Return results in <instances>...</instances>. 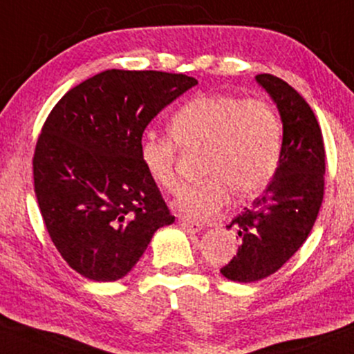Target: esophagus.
I'll list each match as a JSON object with an SVG mask.
<instances>
[{"instance_id": "34e87169", "label": "esophagus", "mask_w": 354, "mask_h": 354, "mask_svg": "<svg viewBox=\"0 0 354 354\" xmlns=\"http://www.w3.org/2000/svg\"><path fill=\"white\" fill-rule=\"evenodd\" d=\"M178 224H180V227L183 229V231H186L189 234L199 232L203 229L201 223H196V221H189V219H178Z\"/></svg>"}]
</instances>
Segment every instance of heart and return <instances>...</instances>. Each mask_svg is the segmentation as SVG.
Wrapping results in <instances>:
<instances>
[{
  "mask_svg": "<svg viewBox=\"0 0 354 354\" xmlns=\"http://www.w3.org/2000/svg\"><path fill=\"white\" fill-rule=\"evenodd\" d=\"M169 135L150 131L140 143V158L153 183L168 193L180 188L178 147L204 150V180L183 189L174 206L189 219H207L236 193L249 198L275 176L283 129L274 105L261 97L204 93L181 105L168 123Z\"/></svg>",
  "mask_w": 354,
  "mask_h": 354,
  "instance_id": "obj_1",
  "label": "heart"
}]
</instances>
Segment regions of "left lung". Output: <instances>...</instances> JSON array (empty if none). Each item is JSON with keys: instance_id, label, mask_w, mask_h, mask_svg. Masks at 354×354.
<instances>
[{"instance_id": "left-lung-1", "label": "left lung", "mask_w": 354, "mask_h": 354, "mask_svg": "<svg viewBox=\"0 0 354 354\" xmlns=\"http://www.w3.org/2000/svg\"><path fill=\"white\" fill-rule=\"evenodd\" d=\"M257 82L283 122L282 155L267 189L232 219L241 245L221 269L234 282H257L280 269L312 231L325 193V143L313 110L292 85L272 74Z\"/></svg>"}]
</instances>
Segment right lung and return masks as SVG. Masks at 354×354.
I'll return each instance as SVG.
<instances>
[{
	"mask_svg": "<svg viewBox=\"0 0 354 354\" xmlns=\"http://www.w3.org/2000/svg\"><path fill=\"white\" fill-rule=\"evenodd\" d=\"M198 80L161 71H105L75 85L46 118L32 158L50 241L85 279L133 269L156 229L174 223L140 158L143 131Z\"/></svg>",
	"mask_w": 354,
	"mask_h": 354,
	"instance_id": "1",
	"label": "right lung"
}]
</instances>
